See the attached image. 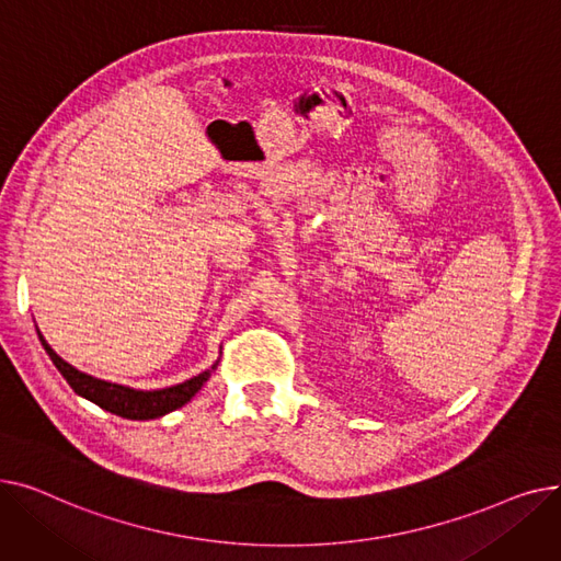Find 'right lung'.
<instances>
[{
    "label": "right lung",
    "mask_w": 561,
    "mask_h": 561,
    "mask_svg": "<svg viewBox=\"0 0 561 561\" xmlns=\"http://www.w3.org/2000/svg\"><path fill=\"white\" fill-rule=\"evenodd\" d=\"M38 339L45 347V352L49 355L51 364L58 368L66 377L68 385L72 387V391L85 400L95 402L98 407L111 411L115 416H123L129 421H152V419H161L170 411L184 407L186 402L193 400V396L206 385V379L211 377V373L218 368V362L211 366V370H204L182 385H174L168 389H157V391H140V389H131L125 385H115V381H106L100 377H93L88 373L77 370L72 364H68L66 359H61L51 350V345L45 341V336L38 332Z\"/></svg>",
    "instance_id": "obj_1"
}]
</instances>
